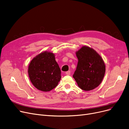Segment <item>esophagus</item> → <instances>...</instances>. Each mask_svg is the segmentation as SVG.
<instances>
[{
  "label": "esophagus",
  "mask_w": 129,
  "mask_h": 129,
  "mask_svg": "<svg viewBox=\"0 0 129 129\" xmlns=\"http://www.w3.org/2000/svg\"><path fill=\"white\" fill-rule=\"evenodd\" d=\"M65 73H66V74L67 75H70L71 74V71H68Z\"/></svg>",
  "instance_id": "1"
}]
</instances>
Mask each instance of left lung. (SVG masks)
Instances as JSON below:
<instances>
[{
  "label": "left lung",
  "instance_id": "left-lung-1",
  "mask_svg": "<svg viewBox=\"0 0 129 129\" xmlns=\"http://www.w3.org/2000/svg\"><path fill=\"white\" fill-rule=\"evenodd\" d=\"M76 55L78 62L73 77L78 86L85 91L97 88L105 73V65L101 56L88 46H83Z\"/></svg>",
  "mask_w": 129,
  "mask_h": 129
}]
</instances>
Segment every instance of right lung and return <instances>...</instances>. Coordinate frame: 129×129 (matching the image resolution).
<instances>
[{
  "instance_id": "1",
  "label": "right lung",
  "mask_w": 129,
  "mask_h": 129,
  "mask_svg": "<svg viewBox=\"0 0 129 129\" xmlns=\"http://www.w3.org/2000/svg\"><path fill=\"white\" fill-rule=\"evenodd\" d=\"M31 82L38 90L49 91L55 88L61 79V71L54 54L45 51L31 61L28 68Z\"/></svg>"
}]
</instances>
